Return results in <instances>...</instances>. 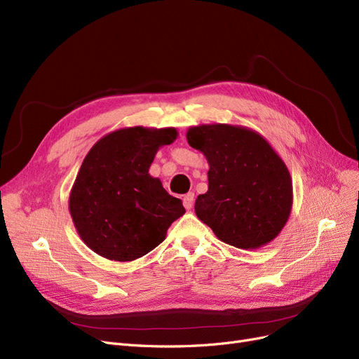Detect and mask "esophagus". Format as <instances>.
Returning a JSON list of instances; mask_svg holds the SVG:
<instances>
[{"label": "esophagus", "instance_id": "34e87169", "mask_svg": "<svg viewBox=\"0 0 359 359\" xmlns=\"http://www.w3.org/2000/svg\"><path fill=\"white\" fill-rule=\"evenodd\" d=\"M194 202H195V194L194 192H188L183 196V205L186 210H191L194 207Z\"/></svg>", "mask_w": 359, "mask_h": 359}]
</instances>
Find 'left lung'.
<instances>
[{
  "label": "left lung",
  "mask_w": 359,
  "mask_h": 359,
  "mask_svg": "<svg viewBox=\"0 0 359 359\" xmlns=\"http://www.w3.org/2000/svg\"><path fill=\"white\" fill-rule=\"evenodd\" d=\"M186 137L210 164L208 191L195 201L199 220L241 249L271 242L293 201L289 170L271 145L259 133L231 124H201Z\"/></svg>",
  "instance_id": "8db88e82"
}]
</instances>
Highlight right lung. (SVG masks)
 Segmentation results:
<instances>
[{
    "label": "right lung",
    "mask_w": 359,
    "mask_h": 359,
    "mask_svg": "<svg viewBox=\"0 0 359 359\" xmlns=\"http://www.w3.org/2000/svg\"><path fill=\"white\" fill-rule=\"evenodd\" d=\"M177 137L175 128H126L90 148L70 192L69 210L82 241L111 261L141 258L184 214L182 201L149 176L155 154Z\"/></svg>",
    "instance_id": "right-lung-1"
}]
</instances>
